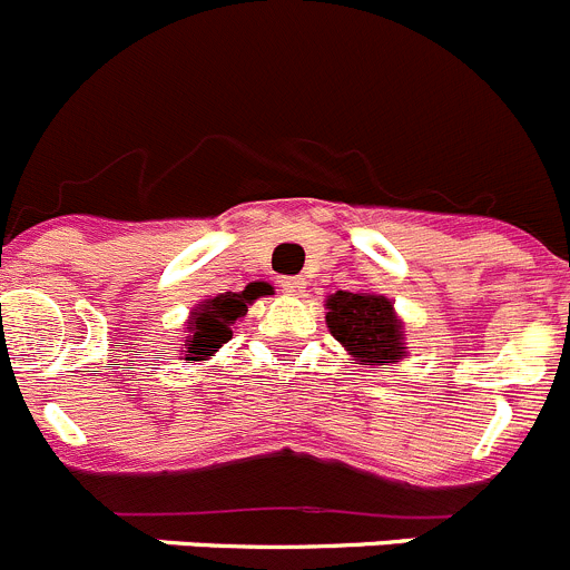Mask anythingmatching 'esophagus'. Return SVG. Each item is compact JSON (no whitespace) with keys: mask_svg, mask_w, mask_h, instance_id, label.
<instances>
[{"mask_svg":"<svg viewBox=\"0 0 570 570\" xmlns=\"http://www.w3.org/2000/svg\"><path fill=\"white\" fill-rule=\"evenodd\" d=\"M305 285L307 282L302 279V276H285V279L279 282L282 294H288V296H302L305 294Z\"/></svg>","mask_w":570,"mask_h":570,"instance_id":"obj_1","label":"esophagus"}]
</instances>
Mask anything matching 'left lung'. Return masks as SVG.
Returning a JSON list of instances; mask_svg holds the SVG:
<instances>
[{"mask_svg":"<svg viewBox=\"0 0 570 570\" xmlns=\"http://www.w3.org/2000/svg\"><path fill=\"white\" fill-rule=\"evenodd\" d=\"M325 322L358 364H395L406 353L404 325L387 296L336 291L327 296Z\"/></svg>","mask_w":570,"mask_h":570,"instance_id":"obj_1","label":"left lung"}]
</instances>
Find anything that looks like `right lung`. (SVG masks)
<instances>
[{
  "mask_svg": "<svg viewBox=\"0 0 570 570\" xmlns=\"http://www.w3.org/2000/svg\"><path fill=\"white\" fill-rule=\"evenodd\" d=\"M257 299L254 294L243 291V294H217L212 299L195 307L186 322V347L180 350L186 362H206L214 356L223 344L232 338V325L243 320L250 302Z\"/></svg>",
  "mask_w": 570,
  "mask_h": 570,
  "instance_id": "add662e5",
  "label": "right lung"
}]
</instances>
